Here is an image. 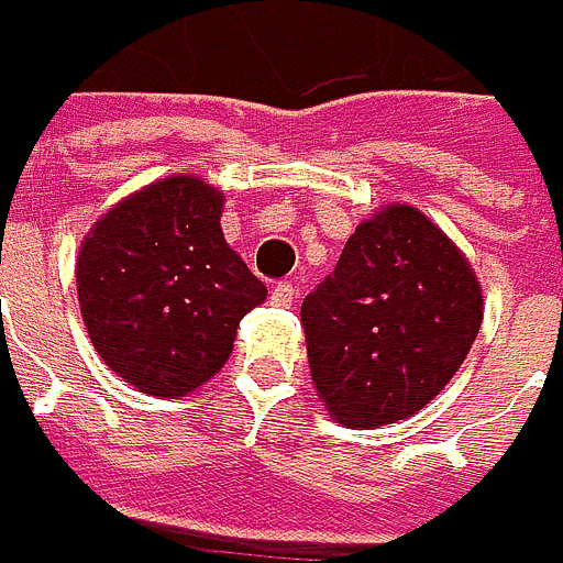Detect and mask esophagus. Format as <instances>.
<instances>
[{"label": "esophagus", "instance_id": "obj_1", "mask_svg": "<svg viewBox=\"0 0 563 563\" xmlns=\"http://www.w3.org/2000/svg\"><path fill=\"white\" fill-rule=\"evenodd\" d=\"M294 294H297V288H294L291 282H278V285L272 288V303H275V307H291Z\"/></svg>", "mask_w": 563, "mask_h": 563}]
</instances>
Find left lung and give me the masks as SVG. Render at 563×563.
I'll use <instances>...</instances> for the list:
<instances>
[{"instance_id":"left-lung-1","label":"left lung","mask_w":563,"mask_h":563,"mask_svg":"<svg viewBox=\"0 0 563 563\" xmlns=\"http://www.w3.org/2000/svg\"><path fill=\"white\" fill-rule=\"evenodd\" d=\"M300 319L319 398L338 422L373 429L422 410L461 369L483 291L420 209L388 206L347 238Z\"/></svg>"}]
</instances>
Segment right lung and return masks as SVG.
<instances>
[{"mask_svg": "<svg viewBox=\"0 0 563 563\" xmlns=\"http://www.w3.org/2000/svg\"><path fill=\"white\" fill-rule=\"evenodd\" d=\"M222 194L175 175L99 219L77 256L90 341L121 378L181 398L216 376L266 285L225 244Z\"/></svg>", "mask_w": 563, "mask_h": 563, "instance_id": "1", "label": "right lung"}]
</instances>
